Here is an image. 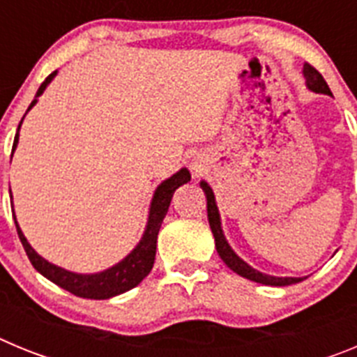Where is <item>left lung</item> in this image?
Here are the masks:
<instances>
[{
    "label": "left lung",
    "mask_w": 357,
    "mask_h": 357,
    "mask_svg": "<svg viewBox=\"0 0 357 357\" xmlns=\"http://www.w3.org/2000/svg\"><path fill=\"white\" fill-rule=\"evenodd\" d=\"M304 77L305 82H307V87L314 93H324V94H333L329 89V85L327 82L324 80L320 73L313 68L311 64L304 66ZM200 185L206 191L207 197V218H209V225L211 230H213L214 241H216V250L220 254V257L223 259V263L236 272L238 275L245 277L248 280H254V282H259V284H266V286H289V284H296V282H301L304 279H296V277H272V275H264V273L257 272L252 266H248L245 261H241L238 255L232 252V248L229 247V243L225 241V236L222 232V223H220V214H218V207L216 202H214V195L213 189L209 188L207 182H200Z\"/></svg>",
    "instance_id": "1"
}]
</instances>
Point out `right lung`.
<instances>
[{
	"mask_svg": "<svg viewBox=\"0 0 357 357\" xmlns=\"http://www.w3.org/2000/svg\"><path fill=\"white\" fill-rule=\"evenodd\" d=\"M56 75V71H53L52 75H48V78L40 84L39 91H37V96L43 94V91L46 89V85L53 80V77ZM37 100L30 103L28 110L36 105ZM24 118V116H23ZM23 123V119H21ZM19 123V127H21ZM19 141V128L17 134H15L14 146L12 151L15 150ZM191 181V173L185 168H182L181 172L175 173L173 176H169L168 181H164L162 184L157 188L155 195H153V200H151L150 207V216H148V225L144 230L143 239L139 241V245L132 250V254H128L121 263H118L116 266L109 268L105 272L94 273V275H82V273H73L68 270H62V268L55 266V264L48 263L46 259H43L39 254H37L33 248L30 247V243L26 241V238L23 236L21 229H19L17 222H15V229H17V234L21 243H23V248L26 252L28 259L33 264L37 272L43 273L46 279H50L52 282H55L56 286L64 288L66 291L73 293V295L82 296V298H96V301H102V298H110V296H116L119 293H125L128 289L135 288L139 284L141 280L150 273L151 266H153V261H155V250H157V234H159L160 223H162L164 216L168 213L169 202H172L173 193H175L176 188H181L182 184Z\"/></svg>",
	"mask_w": 357,
	"mask_h": 357,
	"instance_id": "add662e5",
	"label": "right lung"
}]
</instances>
